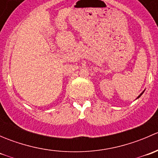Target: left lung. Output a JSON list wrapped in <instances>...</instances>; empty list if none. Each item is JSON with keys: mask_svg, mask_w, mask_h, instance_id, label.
Returning <instances> with one entry per match:
<instances>
[{"mask_svg": "<svg viewBox=\"0 0 158 158\" xmlns=\"http://www.w3.org/2000/svg\"><path fill=\"white\" fill-rule=\"evenodd\" d=\"M143 93H144V91H143V92H141V94H140V95H138V98H139V97H140V96H141V95H142V94H143Z\"/></svg>", "mask_w": 158, "mask_h": 158, "instance_id": "obj_1", "label": "left lung"}]
</instances>
